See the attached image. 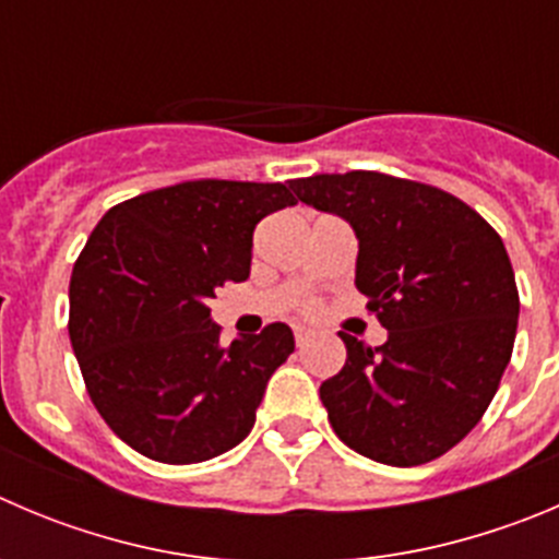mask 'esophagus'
I'll list each match as a JSON object with an SVG mask.
<instances>
[{"label": "esophagus", "mask_w": 559, "mask_h": 559, "mask_svg": "<svg viewBox=\"0 0 559 559\" xmlns=\"http://www.w3.org/2000/svg\"><path fill=\"white\" fill-rule=\"evenodd\" d=\"M294 337H296V345H305L307 340H310V329L299 326V323H296V326H294Z\"/></svg>", "instance_id": "1"}]
</instances>
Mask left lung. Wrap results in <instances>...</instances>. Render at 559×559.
I'll use <instances>...</instances> for the list:
<instances>
[{"instance_id": "obj_1", "label": "left lung", "mask_w": 559, "mask_h": 559, "mask_svg": "<svg viewBox=\"0 0 559 559\" xmlns=\"http://www.w3.org/2000/svg\"><path fill=\"white\" fill-rule=\"evenodd\" d=\"M290 189L354 227L356 288L390 334L370 348L340 332L348 356L321 384L334 433L379 464L439 459L480 423L513 354L519 290L502 238L459 197L395 175Z\"/></svg>"}]
</instances>
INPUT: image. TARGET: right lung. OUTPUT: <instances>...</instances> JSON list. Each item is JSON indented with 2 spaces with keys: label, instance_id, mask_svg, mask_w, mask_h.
Returning <instances> with one entry per match:
<instances>
[{
  "label": "right lung",
  "instance_id": "obj_1",
  "mask_svg": "<svg viewBox=\"0 0 559 559\" xmlns=\"http://www.w3.org/2000/svg\"><path fill=\"white\" fill-rule=\"evenodd\" d=\"M296 205L285 183L186 180L115 205L71 274L73 354L90 401L136 453L200 464L247 439L294 332L219 343L209 299L243 283L263 216Z\"/></svg>",
  "mask_w": 559,
  "mask_h": 559
}]
</instances>
